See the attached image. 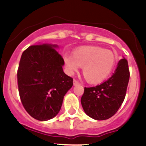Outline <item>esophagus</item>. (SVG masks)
<instances>
[{
    "label": "esophagus",
    "instance_id": "34e87169",
    "mask_svg": "<svg viewBox=\"0 0 146 146\" xmlns=\"http://www.w3.org/2000/svg\"><path fill=\"white\" fill-rule=\"evenodd\" d=\"M73 83H74V86H77V85H80V82H78L77 80H74V82H73Z\"/></svg>",
    "mask_w": 146,
    "mask_h": 146
}]
</instances>
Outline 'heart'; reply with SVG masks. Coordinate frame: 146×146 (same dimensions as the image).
<instances>
[{"label": "heart", "instance_id": "heart-1", "mask_svg": "<svg viewBox=\"0 0 146 146\" xmlns=\"http://www.w3.org/2000/svg\"><path fill=\"white\" fill-rule=\"evenodd\" d=\"M67 74H73L82 67V74L91 84L103 82L114 69L116 56L111 50L101 47L86 46L76 49L72 55L63 57Z\"/></svg>", "mask_w": 146, "mask_h": 146}]
</instances>
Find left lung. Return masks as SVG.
<instances>
[{"instance_id": "left-lung-1", "label": "left lung", "mask_w": 146, "mask_h": 146, "mask_svg": "<svg viewBox=\"0 0 146 146\" xmlns=\"http://www.w3.org/2000/svg\"><path fill=\"white\" fill-rule=\"evenodd\" d=\"M129 80L128 61L123 58L108 80L84 88L81 104L85 113L95 120H106L118 111L126 96Z\"/></svg>"}]
</instances>
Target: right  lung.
Listing matches in <instances>:
<instances>
[{"mask_svg": "<svg viewBox=\"0 0 146 146\" xmlns=\"http://www.w3.org/2000/svg\"><path fill=\"white\" fill-rule=\"evenodd\" d=\"M58 45H32L23 52L17 70L22 104L28 114L38 121L57 115L73 79L63 71L64 59Z\"/></svg>", "mask_w": 146, "mask_h": 146, "instance_id": "1", "label": "right lung"}]
</instances>
